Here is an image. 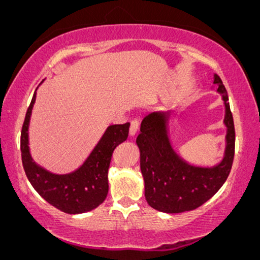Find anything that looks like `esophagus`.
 Wrapping results in <instances>:
<instances>
[{
  "label": "esophagus",
  "instance_id": "obj_1",
  "mask_svg": "<svg viewBox=\"0 0 260 260\" xmlns=\"http://www.w3.org/2000/svg\"><path fill=\"white\" fill-rule=\"evenodd\" d=\"M138 127H140V119H133L131 120V125H130V130H129V135L131 137H134L135 135L137 134Z\"/></svg>",
  "mask_w": 260,
  "mask_h": 260
}]
</instances>
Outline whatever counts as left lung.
I'll return each mask as SVG.
<instances>
[{
    "instance_id": "obj_1",
    "label": "left lung",
    "mask_w": 260,
    "mask_h": 260,
    "mask_svg": "<svg viewBox=\"0 0 260 260\" xmlns=\"http://www.w3.org/2000/svg\"><path fill=\"white\" fill-rule=\"evenodd\" d=\"M213 84L225 106L226 127L225 150L216 165H194L176 151L169 131V122L175 110L152 112L142 120L136 143L140 149L144 195L149 206L156 211L169 214L193 211L208 201L229 177L236 143L233 117L227 91L218 74L213 77Z\"/></svg>"
}]
</instances>
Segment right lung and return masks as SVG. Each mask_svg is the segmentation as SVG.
Wrapping results in <instances>:
<instances>
[{"label": "right lung", "mask_w": 260, "mask_h": 260, "mask_svg": "<svg viewBox=\"0 0 260 260\" xmlns=\"http://www.w3.org/2000/svg\"><path fill=\"white\" fill-rule=\"evenodd\" d=\"M37 90L27 110L21 131V156L26 175L34 189L48 204L61 212L69 214L90 212L106 199L109 191L108 172L112 152L117 145L126 141L130 123L106 127L101 140L79 168L67 174H54L38 165L30 154L28 130L31 110L37 99Z\"/></svg>", "instance_id": "1"}]
</instances>
